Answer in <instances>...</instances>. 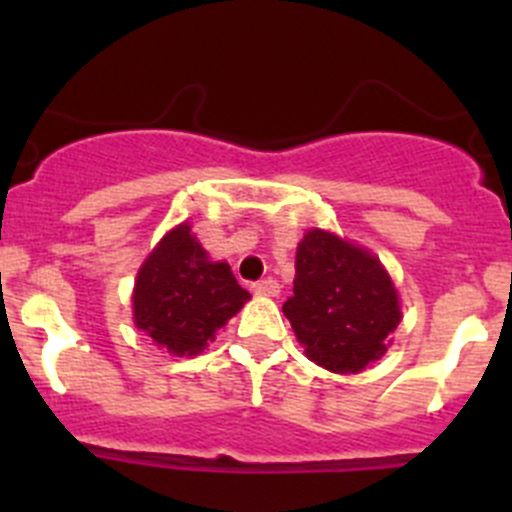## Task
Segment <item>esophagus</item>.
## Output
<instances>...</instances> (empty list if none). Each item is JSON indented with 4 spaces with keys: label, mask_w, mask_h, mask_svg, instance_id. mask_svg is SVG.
I'll return each instance as SVG.
<instances>
[{
    "label": "esophagus",
    "mask_w": 512,
    "mask_h": 512,
    "mask_svg": "<svg viewBox=\"0 0 512 512\" xmlns=\"http://www.w3.org/2000/svg\"><path fill=\"white\" fill-rule=\"evenodd\" d=\"M252 292L265 294V297H277V294H280V282L272 280V277H267V280L255 282V285H252Z\"/></svg>",
    "instance_id": "esophagus-1"
}]
</instances>
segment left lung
<instances>
[{"instance_id": "8db88e82", "label": "left lung", "mask_w": 512, "mask_h": 512, "mask_svg": "<svg viewBox=\"0 0 512 512\" xmlns=\"http://www.w3.org/2000/svg\"><path fill=\"white\" fill-rule=\"evenodd\" d=\"M292 297L282 312L304 354L337 374H356L386 352L399 324V294L374 255L324 230L297 247Z\"/></svg>"}]
</instances>
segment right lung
<instances>
[{
  "mask_svg": "<svg viewBox=\"0 0 512 512\" xmlns=\"http://www.w3.org/2000/svg\"><path fill=\"white\" fill-rule=\"evenodd\" d=\"M250 299L230 265L210 262L208 252L175 227L143 262L133 292V319L153 342L178 356L200 354L215 332Z\"/></svg>",
  "mask_w": 512,
  "mask_h": 512,
  "instance_id": "add662e5",
  "label": "right lung"
}]
</instances>
